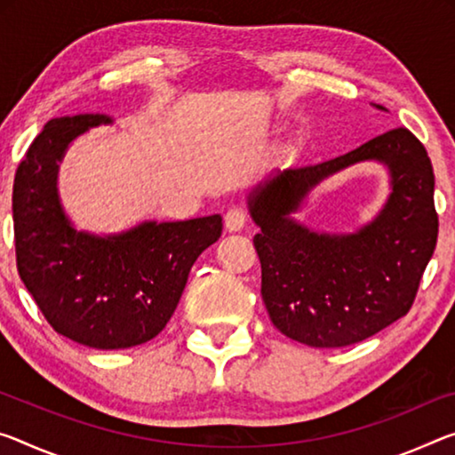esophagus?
<instances>
[{
	"mask_svg": "<svg viewBox=\"0 0 455 455\" xmlns=\"http://www.w3.org/2000/svg\"><path fill=\"white\" fill-rule=\"evenodd\" d=\"M247 222V211L243 206H230L225 214V227L235 233V230H241Z\"/></svg>",
	"mask_w": 455,
	"mask_h": 455,
	"instance_id": "obj_1",
	"label": "esophagus"
}]
</instances>
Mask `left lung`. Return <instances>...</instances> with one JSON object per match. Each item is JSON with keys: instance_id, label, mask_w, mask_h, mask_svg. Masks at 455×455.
Instances as JSON below:
<instances>
[{"instance_id": "1", "label": "left lung", "mask_w": 455, "mask_h": 455, "mask_svg": "<svg viewBox=\"0 0 455 455\" xmlns=\"http://www.w3.org/2000/svg\"><path fill=\"white\" fill-rule=\"evenodd\" d=\"M358 161H380L392 174V194L377 220L352 235H326L291 219L322 179ZM434 186L427 151L405 127L259 184L249 212L261 228L253 243L273 326L301 344L340 348L403 318L435 251Z\"/></svg>"}]
</instances>
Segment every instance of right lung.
<instances>
[{
  "mask_svg": "<svg viewBox=\"0 0 455 455\" xmlns=\"http://www.w3.org/2000/svg\"><path fill=\"white\" fill-rule=\"evenodd\" d=\"M86 113L50 119L13 180V236L20 277L59 334L97 350L132 348L170 322L192 265L219 241L222 216L156 222L119 235L76 230L64 214L56 178L68 143L111 124Z\"/></svg>",
  "mask_w": 455,
  "mask_h": 455,
  "instance_id": "obj_1",
  "label": "right lung"
}]
</instances>
